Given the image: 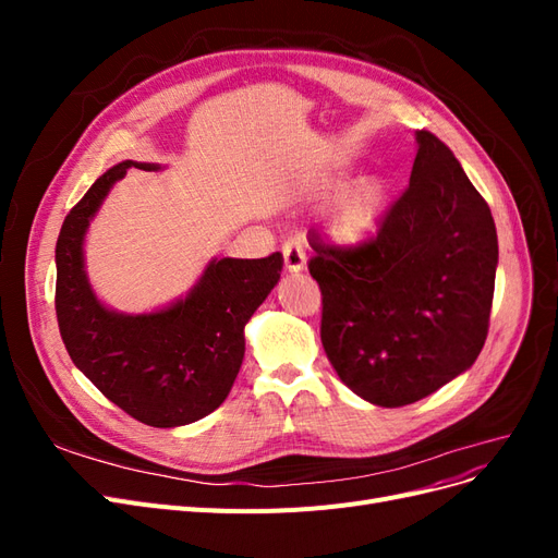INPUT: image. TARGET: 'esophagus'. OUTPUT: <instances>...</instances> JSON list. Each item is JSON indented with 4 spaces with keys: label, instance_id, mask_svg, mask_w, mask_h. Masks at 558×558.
Returning <instances> with one entry per match:
<instances>
[{
    "label": "esophagus",
    "instance_id": "1",
    "mask_svg": "<svg viewBox=\"0 0 558 558\" xmlns=\"http://www.w3.org/2000/svg\"><path fill=\"white\" fill-rule=\"evenodd\" d=\"M283 263H286V269H289L291 275L300 272V269H305L307 265V253H305V246H302L300 242H286L283 248Z\"/></svg>",
    "mask_w": 558,
    "mask_h": 558
}]
</instances>
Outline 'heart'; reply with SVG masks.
Instances as JSON below:
<instances>
[{
	"label": "heart",
	"instance_id": "1",
	"mask_svg": "<svg viewBox=\"0 0 558 558\" xmlns=\"http://www.w3.org/2000/svg\"><path fill=\"white\" fill-rule=\"evenodd\" d=\"M344 174H337L328 185H342ZM388 207V189L377 177H367L347 185L335 195L328 209V238L342 248H359L375 238Z\"/></svg>",
	"mask_w": 558,
	"mask_h": 558
}]
</instances>
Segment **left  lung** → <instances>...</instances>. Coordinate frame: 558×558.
<instances>
[{"instance_id": "1", "label": "left lung", "mask_w": 558, "mask_h": 558, "mask_svg": "<svg viewBox=\"0 0 558 558\" xmlns=\"http://www.w3.org/2000/svg\"><path fill=\"white\" fill-rule=\"evenodd\" d=\"M324 295L320 342L363 400L402 408L477 361L498 267L492 209L451 150L421 130L410 189L375 240L337 248L310 240Z\"/></svg>"}]
</instances>
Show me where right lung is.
Returning <instances> with one entry per match:
<instances>
[{"mask_svg": "<svg viewBox=\"0 0 558 558\" xmlns=\"http://www.w3.org/2000/svg\"><path fill=\"white\" fill-rule=\"evenodd\" d=\"M158 162L123 160L99 177L66 214L56 246V312L74 365L113 404L154 428L211 414L228 398L244 361V328L275 289L283 256L211 258L191 291L144 314L97 298L86 269V234L128 170Z\"/></svg>", "mask_w": 558, "mask_h": 558, "instance_id": "add662e5", "label": "right lung"}]
</instances>
